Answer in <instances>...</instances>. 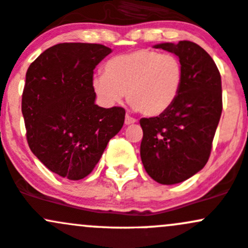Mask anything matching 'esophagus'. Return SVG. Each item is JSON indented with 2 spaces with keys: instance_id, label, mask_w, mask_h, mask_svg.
Listing matches in <instances>:
<instances>
[{
  "instance_id": "obj_1",
  "label": "esophagus",
  "mask_w": 248,
  "mask_h": 248,
  "mask_svg": "<svg viewBox=\"0 0 248 248\" xmlns=\"http://www.w3.org/2000/svg\"><path fill=\"white\" fill-rule=\"evenodd\" d=\"M135 122H137V120L133 119L132 116L126 115V117H124V124H135Z\"/></svg>"
}]
</instances>
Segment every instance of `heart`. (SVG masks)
I'll list each match as a JSON object with an SVG mask.
<instances>
[{"label":"heart","instance_id":"b5f03b06","mask_svg":"<svg viewBox=\"0 0 248 248\" xmlns=\"http://www.w3.org/2000/svg\"><path fill=\"white\" fill-rule=\"evenodd\" d=\"M103 72L93 80L101 102L114 106L126 93L132 108L147 116H158L169 110L184 84L181 61L148 48L109 59Z\"/></svg>","mask_w":248,"mask_h":248}]
</instances>
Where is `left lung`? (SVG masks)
I'll return each mask as SVG.
<instances>
[{"instance_id":"obj_1","label":"left lung","mask_w":248,"mask_h":248,"mask_svg":"<svg viewBox=\"0 0 248 248\" xmlns=\"http://www.w3.org/2000/svg\"><path fill=\"white\" fill-rule=\"evenodd\" d=\"M174 53L184 70L178 98L165 113L140 120V157L148 176L177 184L204 168L222 113L221 76L213 58L197 44L183 40L153 46Z\"/></svg>"}]
</instances>
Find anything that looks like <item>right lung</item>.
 I'll return each instance as SVG.
<instances>
[{
	"mask_svg": "<svg viewBox=\"0 0 248 248\" xmlns=\"http://www.w3.org/2000/svg\"><path fill=\"white\" fill-rule=\"evenodd\" d=\"M110 52L100 44H58L26 74L21 108L28 145L48 170L64 178L87 177L124 126V108L95 104L93 69Z\"/></svg>",
	"mask_w": 248,
	"mask_h": 248,
	"instance_id": "right-lung-1",
	"label": "right lung"
}]
</instances>
